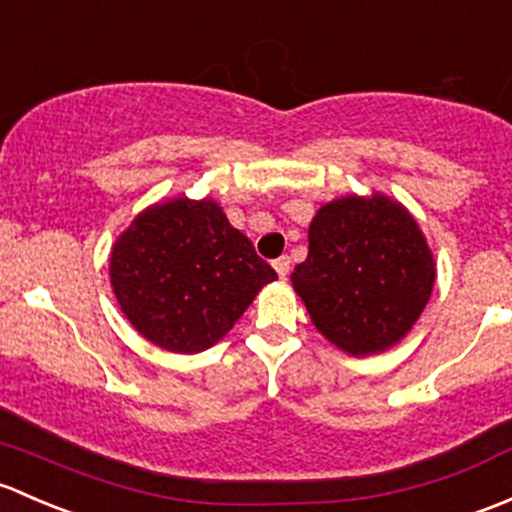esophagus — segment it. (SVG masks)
I'll return each mask as SVG.
<instances>
[{
	"mask_svg": "<svg viewBox=\"0 0 512 512\" xmlns=\"http://www.w3.org/2000/svg\"><path fill=\"white\" fill-rule=\"evenodd\" d=\"M273 268H276L278 276L286 278V276H288V271H291V258H288V256L276 258V261H273Z\"/></svg>",
	"mask_w": 512,
	"mask_h": 512,
	"instance_id": "34e87169",
	"label": "esophagus"
}]
</instances>
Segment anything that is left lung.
I'll return each instance as SVG.
<instances>
[{"mask_svg":"<svg viewBox=\"0 0 512 512\" xmlns=\"http://www.w3.org/2000/svg\"><path fill=\"white\" fill-rule=\"evenodd\" d=\"M320 335L355 357L397 345L431 298L436 263L419 224L394 199H333L308 229L291 273Z\"/></svg>","mask_w":512,"mask_h":512,"instance_id":"8db88e82","label":"left lung"}]
</instances>
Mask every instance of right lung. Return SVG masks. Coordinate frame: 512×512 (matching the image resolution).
I'll return each mask as SVG.
<instances>
[{
  "instance_id": "1",
  "label": "right lung",
  "mask_w": 512,
  "mask_h": 512,
  "mask_svg": "<svg viewBox=\"0 0 512 512\" xmlns=\"http://www.w3.org/2000/svg\"><path fill=\"white\" fill-rule=\"evenodd\" d=\"M276 278L212 199L152 204L110 251V286L125 318L152 345L182 355L219 342Z\"/></svg>"
}]
</instances>
